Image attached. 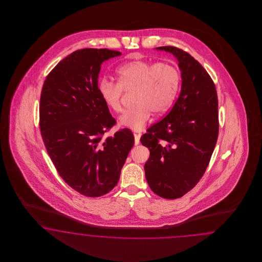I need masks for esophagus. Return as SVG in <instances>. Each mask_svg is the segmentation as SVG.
<instances>
[{
  "label": "esophagus",
  "mask_w": 262,
  "mask_h": 262,
  "mask_svg": "<svg viewBox=\"0 0 262 262\" xmlns=\"http://www.w3.org/2000/svg\"><path fill=\"white\" fill-rule=\"evenodd\" d=\"M140 142V135H137L135 134V145H138Z\"/></svg>",
  "instance_id": "obj_1"
}]
</instances>
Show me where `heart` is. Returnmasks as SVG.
Here are the masks:
<instances>
[{"label": "heart", "mask_w": 262, "mask_h": 262, "mask_svg": "<svg viewBox=\"0 0 262 262\" xmlns=\"http://www.w3.org/2000/svg\"><path fill=\"white\" fill-rule=\"evenodd\" d=\"M117 83L106 79L99 80L98 94L103 103L114 112L122 111L123 91H134V106L120 117V124L141 130L151 113L161 116L174 103L181 85V74L171 63L137 59L124 63L116 70Z\"/></svg>", "instance_id": "obj_1"}]
</instances>
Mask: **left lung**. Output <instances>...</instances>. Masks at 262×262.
<instances>
[{
  "label": "left lung",
  "mask_w": 262,
  "mask_h": 262,
  "mask_svg": "<svg viewBox=\"0 0 262 262\" xmlns=\"http://www.w3.org/2000/svg\"><path fill=\"white\" fill-rule=\"evenodd\" d=\"M157 50L179 61L182 88L172 110L140 141L150 150L144 166L150 188L173 200L191 190L208 166L219 133L218 99L213 80L193 56L172 46Z\"/></svg>",
  "instance_id": "8db88e82"
}]
</instances>
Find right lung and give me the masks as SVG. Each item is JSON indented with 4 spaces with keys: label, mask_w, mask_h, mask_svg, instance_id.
Masks as SVG:
<instances>
[{
    "label": "right lung",
    "mask_w": 262,
    "mask_h": 262,
    "mask_svg": "<svg viewBox=\"0 0 262 262\" xmlns=\"http://www.w3.org/2000/svg\"><path fill=\"white\" fill-rule=\"evenodd\" d=\"M121 53L82 49L50 72L40 97L39 125L46 150L64 182L86 197L114 188L135 144L130 129L105 134L116 124L98 94L103 61Z\"/></svg>",
    "instance_id": "right-lung-1"
}]
</instances>
